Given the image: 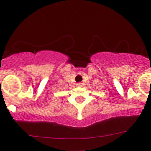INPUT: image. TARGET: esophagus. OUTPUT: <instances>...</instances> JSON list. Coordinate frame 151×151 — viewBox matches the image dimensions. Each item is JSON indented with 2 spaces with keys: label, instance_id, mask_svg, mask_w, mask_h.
Masks as SVG:
<instances>
[{
  "label": "esophagus",
  "instance_id": "esophagus-1",
  "mask_svg": "<svg viewBox=\"0 0 151 151\" xmlns=\"http://www.w3.org/2000/svg\"><path fill=\"white\" fill-rule=\"evenodd\" d=\"M77 86H78V87H81V86H82V83H77Z\"/></svg>",
  "mask_w": 151,
  "mask_h": 151
}]
</instances>
